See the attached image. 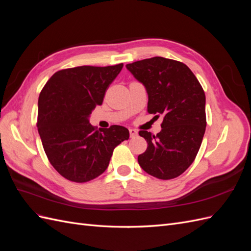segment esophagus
Instances as JSON below:
<instances>
[{
  "label": "esophagus",
  "instance_id": "esophagus-1",
  "mask_svg": "<svg viewBox=\"0 0 251 251\" xmlns=\"http://www.w3.org/2000/svg\"><path fill=\"white\" fill-rule=\"evenodd\" d=\"M128 131H130V136H131V137H135V136H137V131L134 130V128H130V130H128Z\"/></svg>",
  "mask_w": 251,
  "mask_h": 251
}]
</instances>
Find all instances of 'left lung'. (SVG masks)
I'll use <instances>...</instances> for the list:
<instances>
[{
	"label": "left lung",
	"instance_id": "8db88e82",
	"mask_svg": "<svg viewBox=\"0 0 251 251\" xmlns=\"http://www.w3.org/2000/svg\"><path fill=\"white\" fill-rule=\"evenodd\" d=\"M147 89L148 112L163 117L156 136L139 131L148 148L138 156L141 169L162 180L183 174L198 154L206 127L205 93L189 68L177 60L155 56L126 65Z\"/></svg>",
	"mask_w": 251,
	"mask_h": 251
}]
</instances>
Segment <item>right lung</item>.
<instances>
[{"mask_svg": "<svg viewBox=\"0 0 251 251\" xmlns=\"http://www.w3.org/2000/svg\"><path fill=\"white\" fill-rule=\"evenodd\" d=\"M123 67L59 70L43 88L37 130L50 163L64 178L77 183L95 179L107 170L114 149L130 137L125 126L98 131L89 123L90 114L102 103L105 91Z\"/></svg>", "mask_w": 251, "mask_h": 251, "instance_id": "1", "label": "right lung"}]
</instances>
